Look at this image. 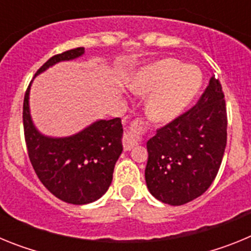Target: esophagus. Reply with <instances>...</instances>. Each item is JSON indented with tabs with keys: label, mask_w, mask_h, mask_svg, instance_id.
Instances as JSON below:
<instances>
[{
	"label": "esophagus",
	"mask_w": 251,
	"mask_h": 251,
	"mask_svg": "<svg viewBox=\"0 0 251 251\" xmlns=\"http://www.w3.org/2000/svg\"><path fill=\"white\" fill-rule=\"evenodd\" d=\"M141 134V127L137 122L132 124L129 130L124 132L123 134V147L126 151H129L138 145V138Z\"/></svg>",
	"instance_id": "1"
}]
</instances>
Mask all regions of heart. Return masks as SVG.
Instances as JSON below:
<instances>
[{"label":"heart","instance_id":"heart-1","mask_svg":"<svg viewBox=\"0 0 251 251\" xmlns=\"http://www.w3.org/2000/svg\"><path fill=\"white\" fill-rule=\"evenodd\" d=\"M203 75L196 65L177 59H162L138 69L129 77L130 90L148 95L146 114L154 123L174 121L200 93Z\"/></svg>","mask_w":251,"mask_h":251}]
</instances>
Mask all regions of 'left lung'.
<instances>
[{
    "label": "left lung",
    "instance_id": "left-lung-1",
    "mask_svg": "<svg viewBox=\"0 0 251 251\" xmlns=\"http://www.w3.org/2000/svg\"><path fill=\"white\" fill-rule=\"evenodd\" d=\"M227 115L220 81L212 76L190 110L147 142L146 183L157 200L179 206L214 182L226 147Z\"/></svg>",
    "mask_w": 251,
    "mask_h": 251
}]
</instances>
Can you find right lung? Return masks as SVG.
Wrapping results in <instances>:
<instances>
[{"label":"right lung","mask_w":251,"mask_h":251,"mask_svg":"<svg viewBox=\"0 0 251 251\" xmlns=\"http://www.w3.org/2000/svg\"><path fill=\"white\" fill-rule=\"evenodd\" d=\"M83 54L84 48H76L55 55L35 76L60 61L74 60ZM31 83L24 98L22 119L28 158L37 177L51 194L65 202L85 205L97 201L108 191L115 162L123 151L121 118L97 121L70 137L44 136L30 115Z\"/></svg>","instance_id":"1"}]
</instances>
